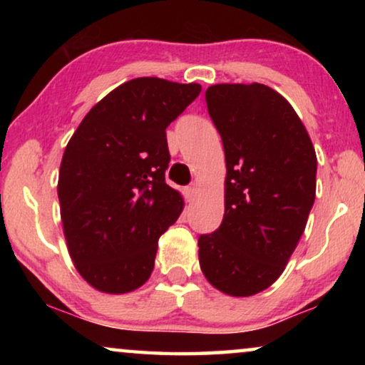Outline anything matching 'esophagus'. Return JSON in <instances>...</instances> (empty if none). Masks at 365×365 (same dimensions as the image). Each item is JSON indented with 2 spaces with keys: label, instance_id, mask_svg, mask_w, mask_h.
Listing matches in <instances>:
<instances>
[{
  "label": "esophagus",
  "instance_id": "obj_1",
  "mask_svg": "<svg viewBox=\"0 0 365 365\" xmlns=\"http://www.w3.org/2000/svg\"><path fill=\"white\" fill-rule=\"evenodd\" d=\"M197 192H199L197 184H192V186L186 187V197H187V201H189V202L194 201V199H196V196H197Z\"/></svg>",
  "mask_w": 365,
  "mask_h": 365
}]
</instances>
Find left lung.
Listing matches in <instances>:
<instances>
[{"mask_svg":"<svg viewBox=\"0 0 365 365\" xmlns=\"http://www.w3.org/2000/svg\"><path fill=\"white\" fill-rule=\"evenodd\" d=\"M206 103L226 181L222 222L199 237V266L217 291L249 297L277 281L306 229L316 149L287 99L266 84H212Z\"/></svg>","mask_w":365,"mask_h":365,"instance_id":"obj_1","label":"left lung"}]
</instances>
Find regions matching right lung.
I'll return each mask as SVG.
<instances>
[{
    "instance_id": "obj_1",
    "label": "right lung",
    "mask_w": 365,
    "mask_h": 365,
    "mask_svg": "<svg viewBox=\"0 0 365 365\" xmlns=\"http://www.w3.org/2000/svg\"><path fill=\"white\" fill-rule=\"evenodd\" d=\"M199 93L197 83L131 79L94 104L69 139L58 178L63 232L96 291L128 294L151 276L159 237L184 209L164 181L166 128Z\"/></svg>"
}]
</instances>
